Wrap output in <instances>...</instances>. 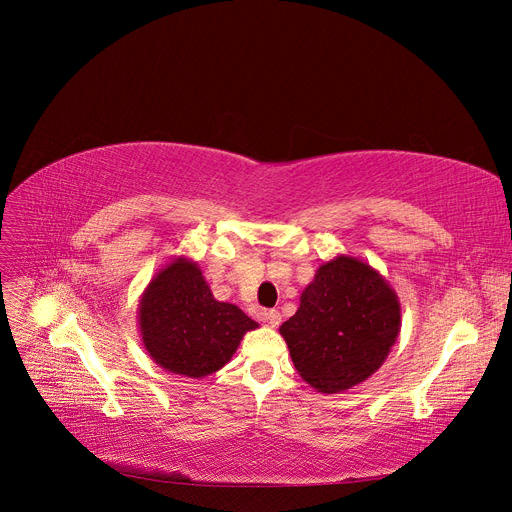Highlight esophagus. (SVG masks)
<instances>
[{"instance_id": "34e87169", "label": "esophagus", "mask_w": 512, "mask_h": 512, "mask_svg": "<svg viewBox=\"0 0 512 512\" xmlns=\"http://www.w3.org/2000/svg\"><path fill=\"white\" fill-rule=\"evenodd\" d=\"M263 319H265L267 324H270L272 328H276V326H280L282 315H280V311H276V309H267V311L263 313Z\"/></svg>"}]
</instances>
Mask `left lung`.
<instances>
[{
	"label": "left lung",
	"mask_w": 512,
	"mask_h": 512,
	"mask_svg": "<svg viewBox=\"0 0 512 512\" xmlns=\"http://www.w3.org/2000/svg\"><path fill=\"white\" fill-rule=\"evenodd\" d=\"M398 330L394 290L353 257L321 265L299 311L280 326L294 367L321 392H340L367 380L388 357Z\"/></svg>",
	"instance_id": "left-lung-1"
}]
</instances>
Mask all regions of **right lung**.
Listing matches in <instances>:
<instances>
[{"instance_id":"1","label":"right lung","mask_w":512,"mask_h":512,"mask_svg":"<svg viewBox=\"0 0 512 512\" xmlns=\"http://www.w3.org/2000/svg\"><path fill=\"white\" fill-rule=\"evenodd\" d=\"M139 321L153 361L186 378L224 367L242 334L257 328L236 305L215 301L199 267L186 259L153 278L141 299Z\"/></svg>"}]
</instances>
